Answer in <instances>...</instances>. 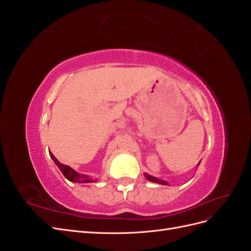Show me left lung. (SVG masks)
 <instances>
[{
	"instance_id": "left-lung-1",
	"label": "left lung",
	"mask_w": 251,
	"mask_h": 251,
	"mask_svg": "<svg viewBox=\"0 0 251 251\" xmlns=\"http://www.w3.org/2000/svg\"><path fill=\"white\" fill-rule=\"evenodd\" d=\"M144 176L147 177V179L148 180H150V181H151V182H156V183H160V184H168V182H165V181H163V180H158L157 178H155V177H151V176H150V175H146L144 174Z\"/></svg>"
}]
</instances>
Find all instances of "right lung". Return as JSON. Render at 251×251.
Listing matches in <instances>:
<instances>
[{
    "mask_svg": "<svg viewBox=\"0 0 251 251\" xmlns=\"http://www.w3.org/2000/svg\"><path fill=\"white\" fill-rule=\"evenodd\" d=\"M49 154L52 158V160L55 162V164L58 166V169L60 170V172L63 173L64 176L71 182H78V183H88V182H92V180L89 179V177L85 176V175H80L77 172H75L74 170H72L70 166L65 165L63 163H60L57 159L54 157L51 151H49Z\"/></svg>",
    "mask_w": 251,
    "mask_h": 251,
    "instance_id": "obj_1",
    "label": "right lung"
}]
</instances>
